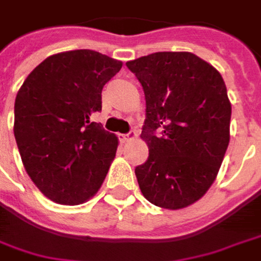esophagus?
Here are the masks:
<instances>
[{"label":"esophagus","mask_w":261,"mask_h":261,"mask_svg":"<svg viewBox=\"0 0 261 261\" xmlns=\"http://www.w3.org/2000/svg\"><path fill=\"white\" fill-rule=\"evenodd\" d=\"M119 139H121V142H128V140L136 139V133H134V131H130V133H127V134H121Z\"/></svg>","instance_id":"34e87169"}]
</instances>
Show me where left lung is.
Instances as JSON below:
<instances>
[{
	"label": "left lung",
	"mask_w": 261,
	"mask_h": 261,
	"mask_svg": "<svg viewBox=\"0 0 261 261\" xmlns=\"http://www.w3.org/2000/svg\"><path fill=\"white\" fill-rule=\"evenodd\" d=\"M146 99L142 139L149 158L136 167L153 205L180 210L205 195L230 139L232 106L219 70L188 51H160L127 62Z\"/></svg>",
	"instance_id": "8db88e82"
}]
</instances>
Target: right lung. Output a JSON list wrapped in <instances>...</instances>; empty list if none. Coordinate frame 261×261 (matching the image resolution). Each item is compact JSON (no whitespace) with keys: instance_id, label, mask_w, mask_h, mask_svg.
Wrapping results in <instances>:
<instances>
[{"instance_id":"right-lung-1","label":"right lung","mask_w":261,"mask_h":261,"mask_svg":"<svg viewBox=\"0 0 261 261\" xmlns=\"http://www.w3.org/2000/svg\"><path fill=\"white\" fill-rule=\"evenodd\" d=\"M122 62L93 50L47 57L14 101V137L24 170L48 199L78 205L99 191L118 147L91 115Z\"/></svg>"}]
</instances>
